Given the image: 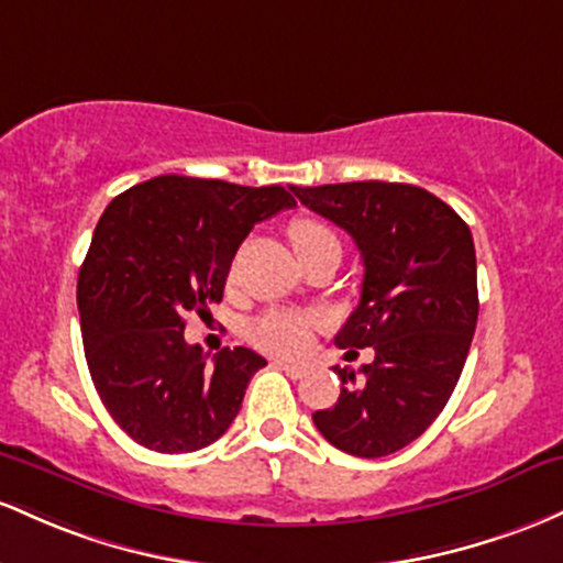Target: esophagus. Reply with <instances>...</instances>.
<instances>
[{
    "label": "esophagus",
    "instance_id": "1",
    "mask_svg": "<svg viewBox=\"0 0 563 563\" xmlns=\"http://www.w3.org/2000/svg\"><path fill=\"white\" fill-rule=\"evenodd\" d=\"M276 366V369H282L284 375L287 377H292V380H298V377H302L306 375V366L302 364H292V362H282V358H274V362H271Z\"/></svg>",
    "mask_w": 563,
    "mask_h": 563
}]
</instances>
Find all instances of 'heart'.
I'll return each mask as SVG.
<instances>
[{
  "label": "heart",
  "instance_id": "heart-1",
  "mask_svg": "<svg viewBox=\"0 0 563 563\" xmlns=\"http://www.w3.org/2000/svg\"><path fill=\"white\" fill-rule=\"evenodd\" d=\"M287 233L300 261L321 247L340 250L338 233H334L327 223H321L319 218H295L292 223H289ZM313 327L316 321L311 316H302L295 311H268L250 324V340L263 351L282 353V356H295V353H300L308 345Z\"/></svg>",
  "mask_w": 563,
  "mask_h": 563
}]
</instances>
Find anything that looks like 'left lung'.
<instances>
[{
  "mask_svg": "<svg viewBox=\"0 0 563 563\" xmlns=\"http://www.w3.org/2000/svg\"><path fill=\"white\" fill-rule=\"evenodd\" d=\"M308 210L351 233L362 252V300L334 343L375 349L343 380L332 409L313 412L321 435L356 457L412 444L439 418L468 358L478 319L476 250L465 220L409 183L292 188Z\"/></svg>",
  "mask_w": 563,
  "mask_h": 563,
  "instance_id": "8db88e82",
  "label": "left lung"
}]
</instances>
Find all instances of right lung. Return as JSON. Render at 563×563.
<instances>
[{"mask_svg": "<svg viewBox=\"0 0 563 563\" xmlns=\"http://www.w3.org/2000/svg\"><path fill=\"white\" fill-rule=\"evenodd\" d=\"M295 207L282 186L162 175L119 194L79 268L85 356L100 401L145 450L197 452L229 431L265 358L223 349L207 364L186 316L223 300L239 244Z\"/></svg>", "mask_w": 563, "mask_h": 563, "instance_id": "obj_1", "label": "right lung"}]
</instances>
